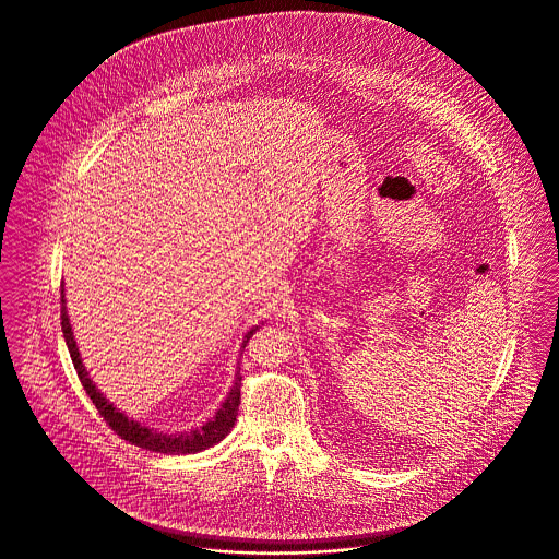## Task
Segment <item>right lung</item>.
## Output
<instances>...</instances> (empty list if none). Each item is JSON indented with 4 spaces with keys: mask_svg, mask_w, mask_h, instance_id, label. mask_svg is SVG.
Masks as SVG:
<instances>
[{
    "mask_svg": "<svg viewBox=\"0 0 559 559\" xmlns=\"http://www.w3.org/2000/svg\"><path fill=\"white\" fill-rule=\"evenodd\" d=\"M62 310H60V319H62V334H64V341H67V347H69V354H71V360H73V367L78 371V377L86 390V394L91 396V401L95 403L97 412L104 416L106 425L117 433L121 436L123 440L141 447V449H147V451H156V453H171V455H187V453H197V451H203L212 444H216L218 440H223L229 429L234 427V420H236V414H238V405H240V379L242 374L236 371L234 377V385L229 390V394L225 396L223 405L216 409V414L203 423L201 427L197 429H190L185 433H158L154 429H147L139 423H134L132 418H128L123 412H119L117 407H112V403H108L104 399V394L95 388V383L91 381L88 372L84 369L82 360H80V352L75 347V338H73V332H71V325H69V317H67V308H64V295H62ZM255 330L247 332L245 336V343L242 347L249 343V338L253 336Z\"/></svg>",
    "mask_w": 559,
    "mask_h": 559,
    "instance_id": "add662e5",
    "label": "right lung"
}]
</instances>
